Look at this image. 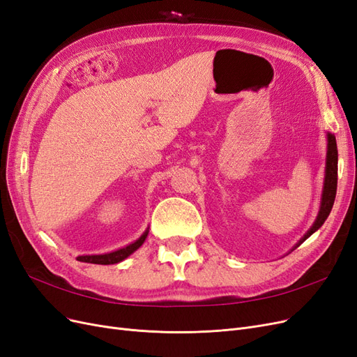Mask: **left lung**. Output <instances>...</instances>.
I'll return each mask as SVG.
<instances>
[{
  "label": "left lung",
  "instance_id": "obj_1",
  "mask_svg": "<svg viewBox=\"0 0 357 357\" xmlns=\"http://www.w3.org/2000/svg\"><path fill=\"white\" fill-rule=\"evenodd\" d=\"M326 139H328L326 162H325V178H324V189L321 196V206H319L314 223L309 230H307L305 235L296 243V247L292 250L298 248L307 238H310L317 229H321L322 225L325 223V220L328 218L331 210H333L335 195H337V180H338V151H337V140L334 134L326 132Z\"/></svg>",
  "mask_w": 357,
  "mask_h": 357
}]
</instances>
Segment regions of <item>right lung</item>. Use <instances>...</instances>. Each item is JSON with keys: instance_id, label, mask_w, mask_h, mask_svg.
Instances as JSON below:
<instances>
[{"instance_id": "1", "label": "right lung", "mask_w": 357, "mask_h": 357, "mask_svg": "<svg viewBox=\"0 0 357 357\" xmlns=\"http://www.w3.org/2000/svg\"><path fill=\"white\" fill-rule=\"evenodd\" d=\"M147 235H149V227H147L143 235L128 245H126L124 248H119L112 252H106V254H93V255H78L77 260L82 263H93V264H116L121 263L122 260H126L127 257H130L134 251H137L143 242L146 241Z\"/></svg>"}]
</instances>
